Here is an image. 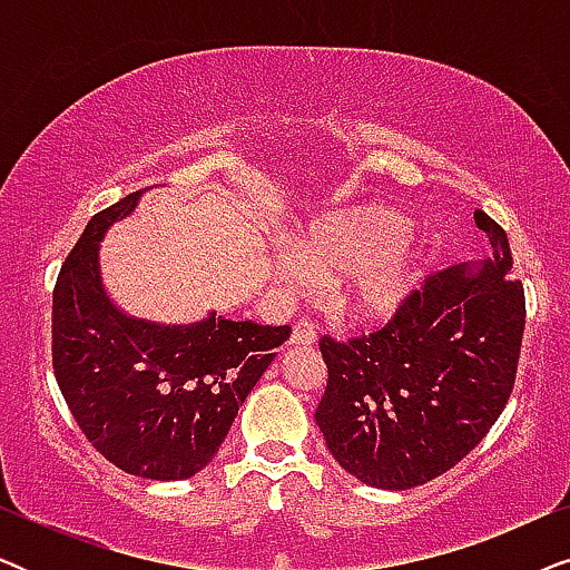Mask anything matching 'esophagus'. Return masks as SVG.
I'll return each mask as SVG.
<instances>
[{
	"mask_svg": "<svg viewBox=\"0 0 570 570\" xmlns=\"http://www.w3.org/2000/svg\"><path fill=\"white\" fill-rule=\"evenodd\" d=\"M316 342V326L311 324V322H298L293 326V334H291V345H295V347H308V345H314Z\"/></svg>",
	"mask_w": 570,
	"mask_h": 570,
	"instance_id": "34e87169",
	"label": "esophagus"
}]
</instances>
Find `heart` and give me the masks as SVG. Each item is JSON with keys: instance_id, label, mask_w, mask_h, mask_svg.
Listing matches in <instances>:
<instances>
[{"instance_id": "obj_1", "label": "heart", "mask_w": 570, "mask_h": 570, "mask_svg": "<svg viewBox=\"0 0 570 570\" xmlns=\"http://www.w3.org/2000/svg\"><path fill=\"white\" fill-rule=\"evenodd\" d=\"M407 223L392 209L363 207L324 215L291 238V275H350L342 306L363 318L394 316L410 301L417 272L404 254Z\"/></svg>"}]
</instances>
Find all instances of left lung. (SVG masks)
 <instances>
[{"label":"left lung","instance_id":"8db88e82","mask_svg":"<svg viewBox=\"0 0 570 570\" xmlns=\"http://www.w3.org/2000/svg\"><path fill=\"white\" fill-rule=\"evenodd\" d=\"M493 256L435 272L368 337H322L316 425L347 474L381 490L425 485L462 462L509 402L524 337V287L509 236L474 209Z\"/></svg>","mask_w":570,"mask_h":570}]
</instances>
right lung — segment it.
<instances>
[{
  "instance_id": "right-lung-1",
  "label": "right lung",
  "mask_w": 570,
  "mask_h": 570,
  "mask_svg": "<svg viewBox=\"0 0 570 570\" xmlns=\"http://www.w3.org/2000/svg\"><path fill=\"white\" fill-rule=\"evenodd\" d=\"M129 194L88 223L53 287V376L77 425L119 470L186 480L213 462L238 407L275 361L291 326L217 316L155 324L108 298L98 252L135 213Z\"/></svg>"
}]
</instances>
